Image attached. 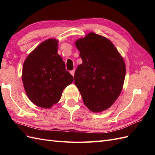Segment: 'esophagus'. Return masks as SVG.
Returning a JSON list of instances; mask_svg holds the SVG:
<instances>
[{"label":"esophagus","instance_id":"34e87169","mask_svg":"<svg viewBox=\"0 0 155 155\" xmlns=\"http://www.w3.org/2000/svg\"><path fill=\"white\" fill-rule=\"evenodd\" d=\"M70 74H71L72 75V76H74V72H75V69L71 70V71H70Z\"/></svg>","mask_w":155,"mask_h":155}]
</instances>
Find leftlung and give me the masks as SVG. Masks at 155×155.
Masks as SVG:
<instances>
[{"label":"left lung","instance_id":"left-lung-1","mask_svg":"<svg viewBox=\"0 0 155 155\" xmlns=\"http://www.w3.org/2000/svg\"><path fill=\"white\" fill-rule=\"evenodd\" d=\"M83 60L74 74V83L84 104L94 112L110 107L122 91L126 68L113 43L90 32L75 42Z\"/></svg>","mask_w":155,"mask_h":155}]
</instances>
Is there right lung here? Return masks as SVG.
<instances>
[{
    "mask_svg": "<svg viewBox=\"0 0 155 155\" xmlns=\"http://www.w3.org/2000/svg\"><path fill=\"white\" fill-rule=\"evenodd\" d=\"M58 43L53 38L43 41L23 64L22 80L26 94L33 104L45 109L58 104L64 89L74 80L58 54Z\"/></svg>",
    "mask_w": 155,
    "mask_h": 155,
    "instance_id": "right-lung-1",
    "label": "right lung"
}]
</instances>
